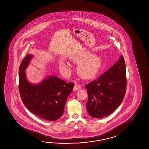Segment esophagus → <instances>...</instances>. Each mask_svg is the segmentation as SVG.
Returning <instances> with one entry per match:
<instances>
[{"instance_id":"1","label":"esophagus","mask_w":149,"mask_h":149,"mask_svg":"<svg viewBox=\"0 0 149 149\" xmlns=\"http://www.w3.org/2000/svg\"><path fill=\"white\" fill-rule=\"evenodd\" d=\"M81 88L80 86L77 84H75L74 85V91H77L79 89H80Z\"/></svg>"}]
</instances>
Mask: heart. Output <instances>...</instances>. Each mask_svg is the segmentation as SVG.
I'll use <instances>...</instances> for the list:
<instances>
[{"label": "heart", "instance_id": "heart-1", "mask_svg": "<svg viewBox=\"0 0 149 149\" xmlns=\"http://www.w3.org/2000/svg\"><path fill=\"white\" fill-rule=\"evenodd\" d=\"M88 52H83L77 54L71 57V61L76 64H79L77 68L79 76L85 79H91L97 75L100 69L102 61L100 57L97 55L91 56ZM60 65L62 68L67 69L69 67L68 63L61 61Z\"/></svg>", "mask_w": 149, "mask_h": 149}]
</instances>
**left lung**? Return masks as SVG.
<instances>
[{"mask_svg": "<svg viewBox=\"0 0 149 149\" xmlns=\"http://www.w3.org/2000/svg\"><path fill=\"white\" fill-rule=\"evenodd\" d=\"M127 85L126 66L121 55L119 60L95 80L85 86L88 93L86 108L93 118L106 117L120 106Z\"/></svg>", "mask_w": 149, "mask_h": 149, "instance_id": "left-lung-1", "label": "left lung"}]
</instances>
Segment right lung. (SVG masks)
Segmentation results:
<instances>
[{"instance_id": "right-lung-1", "label": "right lung", "mask_w": 149, "mask_h": 149, "mask_svg": "<svg viewBox=\"0 0 149 149\" xmlns=\"http://www.w3.org/2000/svg\"><path fill=\"white\" fill-rule=\"evenodd\" d=\"M32 58L27 55L19 68V91L25 106L38 117L49 121L56 120L63 114L69 95L73 90V82L66 83L55 76L49 77L38 85L30 84L25 70Z\"/></svg>"}]
</instances>
